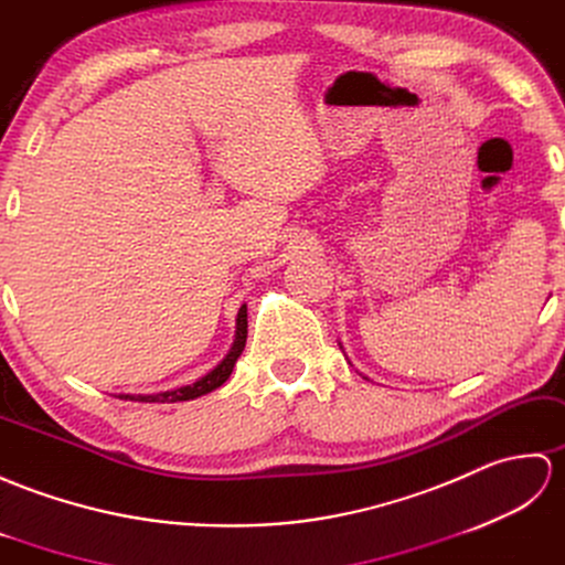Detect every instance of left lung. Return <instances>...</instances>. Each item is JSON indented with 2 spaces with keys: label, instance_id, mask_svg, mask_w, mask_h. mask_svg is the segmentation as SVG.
<instances>
[{
  "label": "left lung",
  "instance_id": "left-lung-1",
  "mask_svg": "<svg viewBox=\"0 0 565 565\" xmlns=\"http://www.w3.org/2000/svg\"><path fill=\"white\" fill-rule=\"evenodd\" d=\"M338 345H341V343H338ZM341 350H343V345H341Z\"/></svg>",
  "mask_w": 565,
  "mask_h": 565
}]
</instances>
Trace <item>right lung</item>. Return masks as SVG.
<instances>
[{"instance_id":"obj_1","label":"right lung","mask_w":565,"mask_h":565,"mask_svg":"<svg viewBox=\"0 0 565 565\" xmlns=\"http://www.w3.org/2000/svg\"><path fill=\"white\" fill-rule=\"evenodd\" d=\"M246 305H242L239 315H236V333H234V343L230 348V353L222 358L217 367H212L203 377H198L193 384H183L177 388H167V392H157V394H116L122 401H140V404H177V401H191L198 396H205L210 392H215L217 386L230 380V374L239 360L242 350L246 345Z\"/></svg>"}]
</instances>
